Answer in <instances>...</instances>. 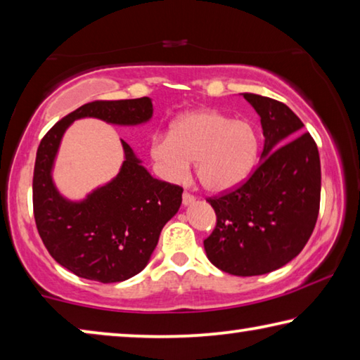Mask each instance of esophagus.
Segmentation results:
<instances>
[{
  "label": "esophagus",
  "mask_w": 360,
  "mask_h": 360,
  "mask_svg": "<svg viewBox=\"0 0 360 360\" xmlns=\"http://www.w3.org/2000/svg\"><path fill=\"white\" fill-rule=\"evenodd\" d=\"M193 202H195V197H193L192 193H189V192L182 193V203H184V205H191V203H193Z\"/></svg>",
  "instance_id": "34e87169"
}]
</instances>
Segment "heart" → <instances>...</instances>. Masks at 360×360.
Wrapping results in <instances>:
<instances>
[{
    "instance_id": "heart-1",
    "label": "heart",
    "mask_w": 360,
    "mask_h": 360,
    "mask_svg": "<svg viewBox=\"0 0 360 360\" xmlns=\"http://www.w3.org/2000/svg\"><path fill=\"white\" fill-rule=\"evenodd\" d=\"M256 153L255 129L216 110L184 113L174 120L168 136L158 134L150 142V157L162 178L184 181L195 160L198 181L210 192H224L240 184Z\"/></svg>"
}]
</instances>
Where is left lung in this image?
<instances>
[{
    "mask_svg": "<svg viewBox=\"0 0 360 360\" xmlns=\"http://www.w3.org/2000/svg\"><path fill=\"white\" fill-rule=\"evenodd\" d=\"M261 117L264 147L250 178L210 197L216 226L203 240L208 259L232 276H261L301 253L321 207V158L303 122L276 99L243 93Z\"/></svg>",
    "mask_w": 360,
    "mask_h": 360,
    "instance_id": "obj_1",
    "label": "left lung"
}]
</instances>
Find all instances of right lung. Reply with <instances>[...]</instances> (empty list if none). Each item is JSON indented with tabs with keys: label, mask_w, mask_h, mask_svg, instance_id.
I'll use <instances>...</instances> for the list:
<instances>
[{
	"label": "right lung",
	"mask_w": 360,
	"mask_h": 360,
	"mask_svg": "<svg viewBox=\"0 0 360 360\" xmlns=\"http://www.w3.org/2000/svg\"><path fill=\"white\" fill-rule=\"evenodd\" d=\"M153 113L149 98L94 101L68 113L39 142L33 169V214L49 255L78 277L102 283L139 274L158 243L163 226L178 213L182 187L152 178L127 142L117 178L70 202L56 189L53 165L65 129L78 118L141 124Z\"/></svg>",
	"instance_id": "1"
}]
</instances>
